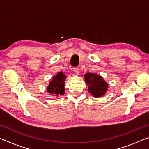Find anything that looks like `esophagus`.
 I'll return each mask as SVG.
<instances>
[{
  "label": "esophagus",
  "mask_w": 149,
  "mask_h": 149,
  "mask_svg": "<svg viewBox=\"0 0 149 149\" xmlns=\"http://www.w3.org/2000/svg\"><path fill=\"white\" fill-rule=\"evenodd\" d=\"M74 72H75V74L76 75H78L79 74V68H74Z\"/></svg>",
  "instance_id": "obj_1"
}]
</instances>
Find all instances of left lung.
I'll list each match as a JSON object with an SVG mask.
<instances>
[{"mask_svg":"<svg viewBox=\"0 0 149 149\" xmlns=\"http://www.w3.org/2000/svg\"><path fill=\"white\" fill-rule=\"evenodd\" d=\"M84 79L88 85L89 93L94 97L100 98L107 93L108 84L100 75L88 72L84 75Z\"/></svg>","mask_w":149,"mask_h":149,"instance_id":"8db88e82","label":"left lung"}]
</instances>
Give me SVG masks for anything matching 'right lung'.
Instances as JSON below:
<instances>
[{
    "label": "right lung",
    "instance_id": "add662e5",
    "mask_svg": "<svg viewBox=\"0 0 149 149\" xmlns=\"http://www.w3.org/2000/svg\"><path fill=\"white\" fill-rule=\"evenodd\" d=\"M67 75L60 72L52 77V80L47 87V91L53 97L63 95L65 93V81Z\"/></svg>",
    "mask_w": 149,
    "mask_h": 149
}]
</instances>
